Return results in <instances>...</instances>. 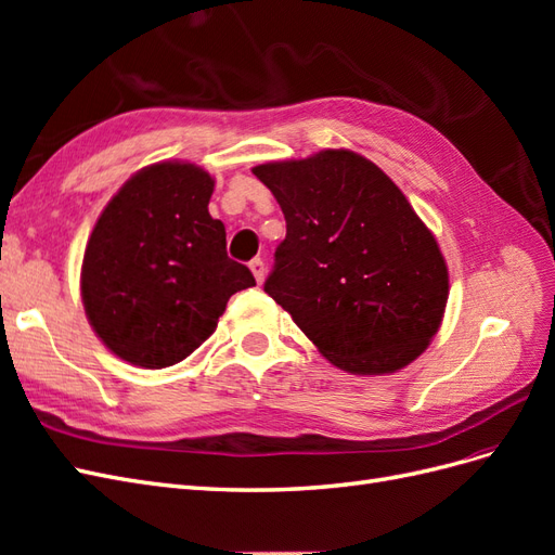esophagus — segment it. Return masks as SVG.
Masks as SVG:
<instances>
[{
  "instance_id": "esophagus-1",
  "label": "esophagus",
  "mask_w": 555,
  "mask_h": 555,
  "mask_svg": "<svg viewBox=\"0 0 555 555\" xmlns=\"http://www.w3.org/2000/svg\"><path fill=\"white\" fill-rule=\"evenodd\" d=\"M249 271H251V275L257 278V282H259V284L263 282L266 266H263V261H261V259H251V261H249Z\"/></svg>"
}]
</instances>
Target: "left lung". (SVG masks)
<instances>
[{"instance_id": "1", "label": "left lung", "mask_w": 555, "mask_h": 555, "mask_svg": "<svg viewBox=\"0 0 555 555\" xmlns=\"http://www.w3.org/2000/svg\"><path fill=\"white\" fill-rule=\"evenodd\" d=\"M287 220L263 292L340 371L386 375L438 333L449 273L396 182L351 150L251 169Z\"/></svg>"}]
</instances>
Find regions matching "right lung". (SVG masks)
Returning a JSON list of instances; mask_svg holds the SVG:
<instances>
[{
	"label": "right lung",
	"mask_w": 555,
	"mask_h": 555,
	"mask_svg": "<svg viewBox=\"0 0 555 555\" xmlns=\"http://www.w3.org/2000/svg\"><path fill=\"white\" fill-rule=\"evenodd\" d=\"M215 180L190 162L133 173L92 229L80 268L88 322L115 357L141 367L188 359L208 340L229 298L255 287L227 257L208 212Z\"/></svg>",
	"instance_id": "1"
}]
</instances>
